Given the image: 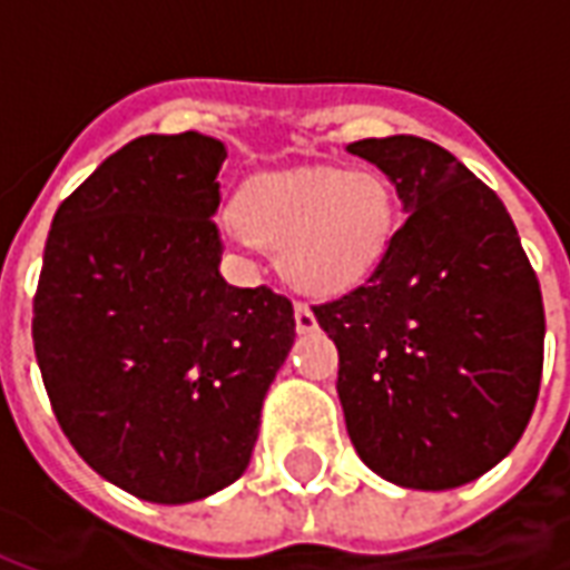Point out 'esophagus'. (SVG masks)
I'll return each mask as SVG.
<instances>
[{
    "label": "esophagus",
    "mask_w": 570,
    "mask_h": 570,
    "mask_svg": "<svg viewBox=\"0 0 570 570\" xmlns=\"http://www.w3.org/2000/svg\"><path fill=\"white\" fill-rule=\"evenodd\" d=\"M296 330L298 333H314V330H317L314 311H311L308 305H302V302H296Z\"/></svg>",
    "instance_id": "obj_1"
}]
</instances>
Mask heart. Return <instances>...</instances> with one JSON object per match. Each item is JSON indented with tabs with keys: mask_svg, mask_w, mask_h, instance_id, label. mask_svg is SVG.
Wrapping results in <instances>:
<instances>
[{
	"mask_svg": "<svg viewBox=\"0 0 570 570\" xmlns=\"http://www.w3.org/2000/svg\"><path fill=\"white\" fill-rule=\"evenodd\" d=\"M396 216L387 176L314 164L253 176L223 235L237 249H277L281 272L302 293L342 296L382 265Z\"/></svg>",
	"mask_w": 570,
	"mask_h": 570,
	"instance_id": "1",
	"label": "heart"
}]
</instances>
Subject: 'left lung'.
<instances>
[{
	"mask_svg": "<svg viewBox=\"0 0 570 570\" xmlns=\"http://www.w3.org/2000/svg\"><path fill=\"white\" fill-rule=\"evenodd\" d=\"M347 151L409 216L366 284L314 305L338 347L347 436L387 482L458 489L513 452L538 403V274L501 198L452 151L409 134Z\"/></svg>",
	"mask_w": 570,
	"mask_h": 570,
	"instance_id": "obj_1",
	"label": "left lung"
}]
</instances>
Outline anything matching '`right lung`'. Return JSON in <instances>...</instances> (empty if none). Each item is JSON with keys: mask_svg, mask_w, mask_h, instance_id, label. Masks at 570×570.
Here are the masks:
<instances>
[{"mask_svg": "<svg viewBox=\"0 0 570 570\" xmlns=\"http://www.w3.org/2000/svg\"><path fill=\"white\" fill-rule=\"evenodd\" d=\"M198 130L109 155L55 213L32 302L45 391L72 449L118 489L191 503L249 464L296 338L289 298L219 274V170Z\"/></svg>", "mask_w": 570, "mask_h": 570, "instance_id": "add662e5", "label": "right lung"}]
</instances>
